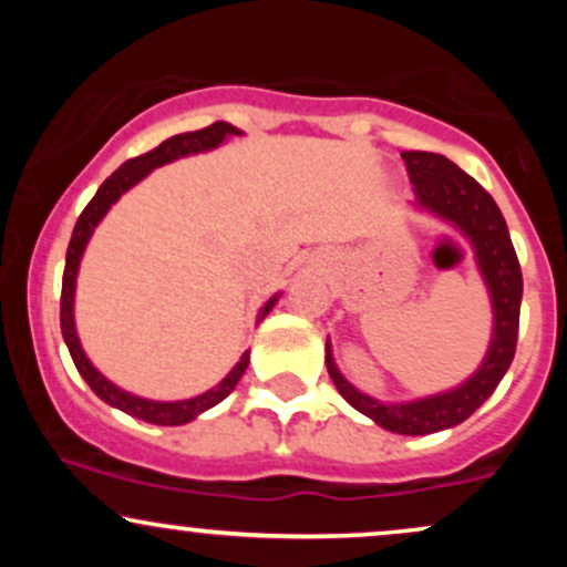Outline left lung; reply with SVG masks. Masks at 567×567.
<instances>
[{"instance_id":"8db88e82","label":"left lung","mask_w":567,"mask_h":567,"mask_svg":"<svg viewBox=\"0 0 567 567\" xmlns=\"http://www.w3.org/2000/svg\"><path fill=\"white\" fill-rule=\"evenodd\" d=\"M415 205L421 210L453 224L470 237L480 271L493 303V338L487 354L472 379L461 386L413 402H379L362 394L343 379L336 368L330 341L324 343V362L336 389L343 400L375 424L396 434H432L466 421L483 402L496 392L498 381L509 370L517 349L519 301H523V271L514 252L509 229L501 216L496 199L485 192L470 173L451 159L432 152H402Z\"/></svg>"}]
</instances>
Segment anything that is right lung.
<instances>
[{
	"instance_id": "right-lung-1",
	"label": "right lung",
	"mask_w": 567,
	"mask_h": 567,
	"mask_svg": "<svg viewBox=\"0 0 567 567\" xmlns=\"http://www.w3.org/2000/svg\"><path fill=\"white\" fill-rule=\"evenodd\" d=\"M226 135H239V130L229 125V122H213L210 127L194 130V133H181L173 135V138L162 141L157 148L152 152L141 154V157L127 159L125 165H120L116 171L103 181L101 188L95 192V197L87 202V207L82 210L80 220H76L74 234H71V243L66 250V269H63V290H61V330H63V341H66L71 360H74L76 370L84 381L90 383V389L101 396L103 402H109L112 408H120L122 413L135 415V419L146 421V424H157V426H181L188 424V421L197 419L199 413L210 410L213 405H218L220 400H226L237 386V381L243 379V373L247 370V362H250V354L239 357L237 365L231 368V373L226 375L218 386H213L210 392L192 396V400H178V402H157V400H143V396H135L125 392V389L114 386L112 381L103 379L101 373L93 368V362L84 357L80 338H76V328H74V288H76V271H80V261L82 252L87 247L90 237H93L95 226L101 224V218L106 216L109 207L114 205L127 188H133L138 181L146 178L154 167L167 165V162L178 159V157H188V154H199V152H210V148L220 146L226 141ZM277 298H269L264 303V309L258 311V322L264 320L266 315L271 311V306L277 303Z\"/></svg>"
}]
</instances>
